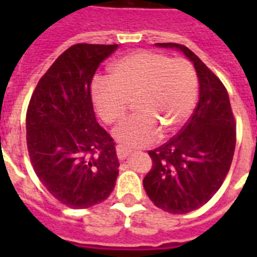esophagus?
I'll return each mask as SVG.
<instances>
[{
  "mask_svg": "<svg viewBox=\"0 0 257 257\" xmlns=\"http://www.w3.org/2000/svg\"><path fill=\"white\" fill-rule=\"evenodd\" d=\"M116 153H117V157H118L120 160H124L125 157L128 156L129 153H131V151H129L128 148H125V147H122V145H117V147H116Z\"/></svg>",
  "mask_w": 257,
  "mask_h": 257,
  "instance_id": "34e87169",
  "label": "esophagus"
}]
</instances>
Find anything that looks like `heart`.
<instances>
[{
	"label": "heart",
	"mask_w": 257,
	"mask_h": 257,
	"mask_svg": "<svg viewBox=\"0 0 257 257\" xmlns=\"http://www.w3.org/2000/svg\"><path fill=\"white\" fill-rule=\"evenodd\" d=\"M92 97L106 124H116L136 102L137 114L116 129L117 140L143 147L156 140L159 132L179 131L195 108L197 76L185 58L139 50L126 54L109 69V80L96 78Z\"/></svg>",
	"instance_id": "heart-1"
}]
</instances>
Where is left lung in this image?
<instances>
[{"label":"left lung","mask_w":257,"mask_h":257,"mask_svg":"<svg viewBox=\"0 0 257 257\" xmlns=\"http://www.w3.org/2000/svg\"><path fill=\"white\" fill-rule=\"evenodd\" d=\"M156 45L181 50L199 77L193 114L168 143L149 151L152 168L143 180L156 207L184 215L208 203L227 177L235 152L236 122L225 86L192 50L173 42Z\"/></svg>","instance_id":"8db88e82"}]
</instances>
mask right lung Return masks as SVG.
<instances>
[{
	"label": "right lung",
	"instance_id": "add662e5",
	"mask_svg": "<svg viewBox=\"0 0 257 257\" xmlns=\"http://www.w3.org/2000/svg\"><path fill=\"white\" fill-rule=\"evenodd\" d=\"M117 45L77 44L38 81L26 112L30 163L44 187L66 207L104 201L118 176L114 141L96 121L90 84Z\"/></svg>",
	"mask_w": 257,
	"mask_h": 257
}]
</instances>
